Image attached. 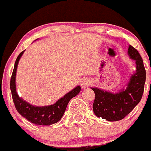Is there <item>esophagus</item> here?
Here are the masks:
<instances>
[{"label":"esophagus","instance_id":"obj_1","mask_svg":"<svg viewBox=\"0 0 151 151\" xmlns=\"http://www.w3.org/2000/svg\"><path fill=\"white\" fill-rule=\"evenodd\" d=\"M89 84H90V81L89 80V79H83V81H82L81 82V87L82 88H86L88 87V86H89Z\"/></svg>","mask_w":151,"mask_h":151}]
</instances>
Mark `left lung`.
I'll list each match as a JSON object with an SVG mask.
<instances>
[{"instance_id": "1", "label": "left lung", "mask_w": 151, "mask_h": 151, "mask_svg": "<svg viewBox=\"0 0 151 151\" xmlns=\"http://www.w3.org/2000/svg\"><path fill=\"white\" fill-rule=\"evenodd\" d=\"M128 54L130 59L135 61L136 71L131 74L126 87L119 89L117 92L92 88L95 95L92 109L98 117L111 122L122 120L142 99L146 78L142 59L131 45L128 46Z\"/></svg>"}]
</instances>
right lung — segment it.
I'll use <instances>...</instances> for the list:
<instances>
[{
	"label": "right lung",
	"instance_id": "right-lung-1",
	"mask_svg": "<svg viewBox=\"0 0 151 151\" xmlns=\"http://www.w3.org/2000/svg\"><path fill=\"white\" fill-rule=\"evenodd\" d=\"M24 52L25 50L21 52L16 59L14 70L10 81V89H11L12 99L16 109L19 114H21L28 121L35 125L50 126L58 123L63 116L70 100L76 96L80 92L81 86H76L73 89L65 94L62 98L58 100L54 104L52 105L36 106L30 104L19 96L16 89V73H17V65Z\"/></svg>",
	"mask_w": 151,
	"mask_h": 151
}]
</instances>
